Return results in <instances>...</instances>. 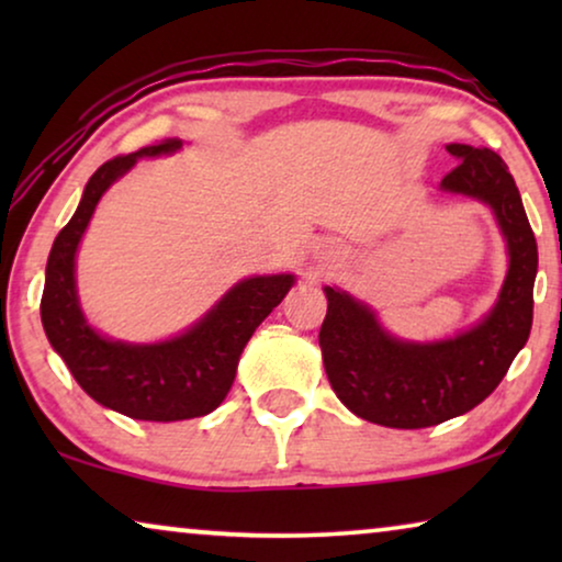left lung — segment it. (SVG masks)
<instances>
[{"mask_svg":"<svg viewBox=\"0 0 562 562\" xmlns=\"http://www.w3.org/2000/svg\"><path fill=\"white\" fill-rule=\"evenodd\" d=\"M448 150L458 166L440 187L491 204L509 245V273L481 325L432 345L394 340L368 306L325 289L319 348L327 379L337 398L373 425L419 429L471 412L502 383L532 329L537 240L517 183L494 150L460 143Z\"/></svg>","mask_w":562,"mask_h":562,"instance_id":"obj_1","label":"left lung"}]
</instances>
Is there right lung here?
Masks as SVG:
<instances>
[{"instance_id": "add662e5", "label": "right lung", "mask_w": 562, "mask_h": 562, "mask_svg": "<svg viewBox=\"0 0 562 562\" xmlns=\"http://www.w3.org/2000/svg\"><path fill=\"white\" fill-rule=\"evenodd\" d=\"M176 148L181 140L168 137L97 168L79 210L53 243L41 299L45 335L79 386L102 406L145 422H181L217 409L233 386L243 348L294 283L289 273L245 279L189 333L158 345L112 342L87 325L76 299L74 258L97 202L137 158Z\"/></svg>"}]
</instances>
